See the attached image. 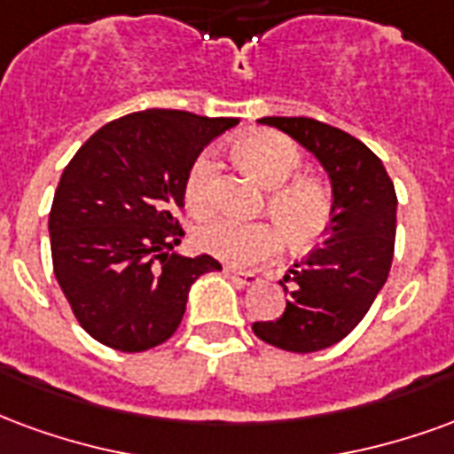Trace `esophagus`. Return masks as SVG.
I'll use <instances>...</instances> for the list:
<instances>
[{
    "instance_id": "34e87169",
    "label": "esophagus",
    "mask_w": 454,
    "mask_h": 454,
    "mask_svg": "<svg viewBox=\"0 0 454 454\" xmlns=\"http://www.w3.org/2000/svg\"><path fill=\"white\" fill-rule=\"evenodd\" d=\"M224 276H230L237 286H256L261 278L256 273H251V270H239V268H231L224 266Z\"/></svg>"
}]
</instances>
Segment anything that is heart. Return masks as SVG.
Here are the masks:
<instances>
[{"label": "heart", "instance_id": "b5f03b06", "mask_svg": "<svg viewBox=\"0 0 454 454\" xmlns=\"http://www.w3.org/2000/svg\"><path fill=\"white\" fill-rule=\"evenodd\" d=\"M231 157L244 171L268 188L266 207L280 224L210 220L198 227V249L234 266H249L276 256L283 247V234L295 249H309L322 239L333 217V195L317 178H293L302 168L300 145L270 130L247 132L231 142ZM217 161L210 152L193 159L188 168L184 198L195 217H207L217 205Z\"/></svg>", "mask_w": 454, "mask_h": 454}]
</instances>
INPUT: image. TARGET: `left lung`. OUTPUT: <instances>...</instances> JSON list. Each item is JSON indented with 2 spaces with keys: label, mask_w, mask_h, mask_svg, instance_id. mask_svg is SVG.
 Listing matches in <instances>:
<instances>
[{
  "label": "left lung",
  "mask_w": 454,
  "mask_h": 454,
  "mask_svg": "<svg viewBox=\"0 0 454 454\" xmlns=\"http://www.w3.org/2000/svg\"><path fill=\"white\" fill-rule=\"evenodd\" d=\"M322 161L332 178L333 217L324 247L295 263L280 286L286 312L251 329L290 353L346 339L385 286L395 256L396 193L382 161L348 132L314 118H261Z\"/></svg>",
  "instance_id": "8db88e82"
}]
</instances>
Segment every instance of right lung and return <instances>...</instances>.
Listing matches in <instances>:
<instances>
[{
	"label": "right lung",
	"mask_w": 454,
	"mask_h": 454,
	"mask_svg": "<svg viewBox=\"0 0 454 454\" xmlns=\"http://www.w3.org/2000/svg\"><path fill=\"white\" fill-rule=\"evenodd\" d=\"M237 118L150 108L96 130L72 157L51 207L52 270L82 329L122 353L174 336L188 290L213 256L168 251L193 159Z\"/></svg>",
	"instance_id": "add662e5"
}]
</instances>
